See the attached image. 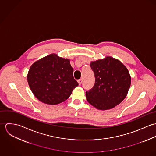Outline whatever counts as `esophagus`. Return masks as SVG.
<instances>
[{"mask_svg": "<svg viewBox=\"0 0 156 156\" xmlns=\"http://www.w3.org/2000/svg\"><path fill=\"white\" fill-rule=\"evenodd\" d=\"M77 82H78V83H79V85H81V84L82 83V79H79V80H77Z\"/></svg>", "mask_w": 156, "mask_h": 156, "instance_id": "esophagus-1", "label": "esophagus"}]
</instances>
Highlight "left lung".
Wrapping results in <instances>:
<instances>
[{
	"label": "left lung",
	"mask_w": 156,
	"mask_h": 156,
	"mask_svg": "<svg viewBox=\"0 0 156 156\" xmlns=\"http://www.w3.org/2000/svg\"><path fill=\"white\" fill-rule=\"evenodd\" d=\"M95 84L86 92L87 100L99 110L113 108L127 96L131 85V77L127 68L119 60L107 56L91 62Z\"/></svg>",
	"instance_id": "left-lung-1"
}]
</instances>
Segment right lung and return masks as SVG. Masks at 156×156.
Wrapping results in <instances>:
<instances>
[{
	"label": "right lung",
	"mask_w": 156,
	"mask_h": 156,
	"mask_svg": "<svg viewBox=\"0 0 156 156\" xmlns=\"http://www.w3.org/2000/svg\"><path fill=\"white\" fill-rule=\"evenodd\" d=\"M27 79L34 95L41 102L55 105L68 99L79 84L69 60L51 54L34 62Z\"/></svg>",
	"instance_id": "add662e5"
}]
</instances>
